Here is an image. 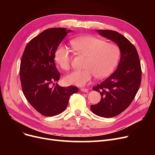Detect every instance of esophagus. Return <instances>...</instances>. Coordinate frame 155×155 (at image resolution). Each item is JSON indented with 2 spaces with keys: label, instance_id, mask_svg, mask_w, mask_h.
<instances>
[{
  "label": "esophagus",
  "instance_id": "obj_1",
  "mask_svg": "<svg viewBox=\"0 0 155 155\" xmlns=\"http://www.w3.org/2000/svg\"><path fill=\"white\" fill-rule=\"evenodd\" d=\"M80 90H81V91L84 92H87L88 91V89L86 88H81Z\"/></svg>",
  "mask_w": 155,
  "mask_h": 155
}]
</instances>
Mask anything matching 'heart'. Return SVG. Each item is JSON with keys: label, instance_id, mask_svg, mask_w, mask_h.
<instances>
[{"label": "heart", "instance_id": "1", "mask_svg": "<svg viewBox=\"0 0 155 155\" xmlns=\"http://www.w3.org/2000/svg\"><path fill=\"white\" fill-rule=\"evenodd\" d=\"M70 43L74 51L87 59L84 64L85 69L74 70L64 77L67 84L85 86L94 76L98 79L107 78L118 64L121 51L116 44L88 35L78 37ZM54 59L61 68L68 70L71 64V54L67 46L59 45L55 49Z\"/></svg>", "mask_w": 155, "mask_h": 155}]
</instances>
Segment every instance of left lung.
Masks as SVG:
<instances>
[{
  "instance_id": "left-lung-1",
  "label": "left lung",
  "mask_w": 155,
  "mask_h": 155,
  "mask_svg": "<svg viewBox=\"0 0 155 155\" xmlns=\"http://www.w3.org/2000/svg\"><path fill=\"white\" fill-rule=\"evenodd\" d=\"M97 31L116 43L121 51L116 71L92 88L100 93L101 100L97 104L91 105V110L99 116L111 118L124 111L134 100L141 83V65L137 49L123 35L112 30Z\"/></svg>"
}]
</instances>
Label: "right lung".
Returning a JSON list of instances; mask_svg holds the SVG:
<instances>
[{
    "mask_svg": "<svg viewBox=\"0 0 155 155\" xmlns=\"http://www.w3.org/2000/svg\"><path fill=\"white\" fill-rule=\"evenodd\" d=\"M70 30H45L26 46L20 65V79L26 100L40 114L53 116L66 109L69 97L78 92L76 86L60 87V73L55 67L54 53ZM54 86H53V85Z\"/></svg>",
    "mask_w": 155,
    "mask_h": 155,
    "instance_id": "add662e5",
    "label": "right lung"
}]
</instances>
